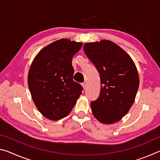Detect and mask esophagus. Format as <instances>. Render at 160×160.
<instances>
[{
    "mask_svg": "<svg viewBox=\"0 0 160 160\" xmlns=\"http://www.w3.org/2000/svg\"><path fill=\"white\" fill-rule=\"evenodd\" d=\"M82 86L83 87L84 89H85L87 88V83L86 82H82Z\"/></svg>",
    "mask_w": 160,
    "mask_h": 160,
    "instance_id": "1",
    "label": "esophagus"
}]
</instances>
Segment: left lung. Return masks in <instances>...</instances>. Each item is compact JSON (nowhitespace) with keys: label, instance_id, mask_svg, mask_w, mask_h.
Instances as JSON below:
<instances>
[{"label":"left lung","instance_id":"8db88e82","mask_svg":"<svg viewBox=\"0 0 160 160\" xmlns=\"http://www.w3.org/2000/svg\"><path fill=\"white\" fill-rule=\"evenodd\" d=\"M86 56L98 70L101 91L91 102L94 117L102 123L121 120L131 109L139 87L136 66L128 53L109 40L86 43Z\"/></svg>","mask_w":160,"mask_h":160}]
</instances>
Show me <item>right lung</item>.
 Instances as JSON below:
<instances>
[{
	"instance_id": "obj_1",
	"label": "right lung",
	"mask_w": 160,
	"mask_h": 160,
	"mask_svg": "<svg viewBox=\"0 0 160 160\" xmlns=\"http://www.w3.org/2000/svg\"><path fill=\"white\" fill-rule=\"evenodd\" d=\"M82 43L61 39L38 53L28 73V86L34 104L43 116L52 121L71 112L83 90L72 79V59Z\"/></svg>"
}]
</instances>
